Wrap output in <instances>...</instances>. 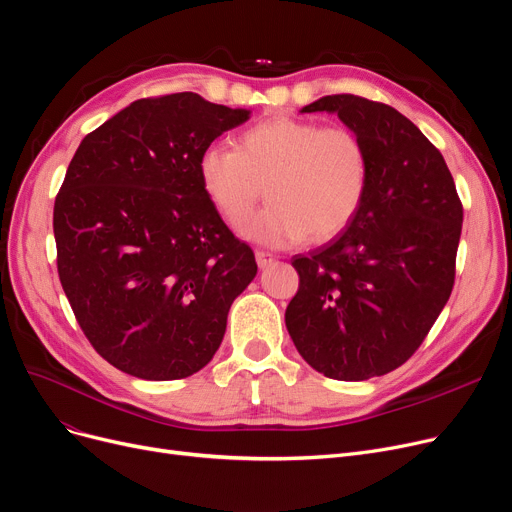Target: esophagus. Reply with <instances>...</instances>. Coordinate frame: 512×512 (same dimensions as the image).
Segmentation results:
<instances>
[{
	"mask_svg": "<svg viewBox=\"0 0 512 512\" xmlns=\"http://www.w3.org/2000/svg\"><path fill=\"white\" fill-rule=\"evenodd\" d=\"M255 259H257V265L261 267V270H263V267H267V265H270L276 257H274V253H267V251H257L255 253Z\"/></svg>",
	"mask_w": 512,
	"mask_h": 512,
	"instance_id": "34e87169",
	"label": "esophagus"
}]
</instances>
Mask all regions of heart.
Returning a JSON list of instances; mask_svg holds the SVG:
<instances>
[{
    "label": "heart",
    "instance_id": "1",
    "mask_svg": "<svg viewBox=\"0 0 512 512\" xmlns=\"http://www.w3.org/2000/svg\"><path fill=\"white\" fill-rule=\"evenodd\" d=\"M369 174L359 134L342 124L272 116L240 132L234 147L201 153V186L222 218L238 226L268 184L271 205L245 223V238L265 247L324 242L357 215Z\"/></svg>",
    "mask_w": 512,
    "mask_h": 512
}]
</instances>
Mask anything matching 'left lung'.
<instances>
[{
    "label": "left lung",
    "mask_w": 512,
    "mask_h": 512,
    "mask_svg": "<svg viewBox=\"0 0 512 512\" xmlns=\"http://www.w3.org/2000/svg\"><path fill=\"white\" fill-rule=\"evenodd\" d=\"M301 112L338 114L361 137L369 174L344 232L292 257L299 290L286 328L315 371L361 382L409 361L444 309L463 203L442 153L394 107L344 93Z\"/></svg>",
    "instance_id": "1"
}]
</instances>
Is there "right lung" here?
I'll use <instances>...</instances> for the list:
<instances>
[{"instance_id":"1","label":"right lung","mask_w":512,"mask_h":512,"mask_svg":"<svg viewBox=\"0 0 512 512\" xmlns=\"http://www.w3.org/2000/svg\"><path fill=\"white\" fill-rule=\"evenodd\" d=\"M249 114L197 93L139 99L70 161L53 205L60 282L95 351L134 378L203 369L257 274L199 178L201 153Z\"/></svg>"}]
</instances>
